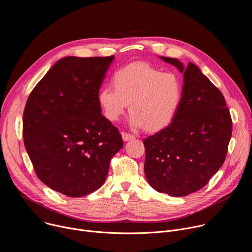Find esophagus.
<instances>
[{
	"instance_id": "34e87169",
	"label": "esophagus",
	"mask_w": 252,
	"mask_h": 252,
	"mask_svg": "<svg viewBox=\"0 0 252 252\" xmlns=\"http://www.w3.org/2000/svg\"><path fill=\"white\" fill-rule=\"evenodd\" d=\"M122 136H123V139H124L125 141H128V140L133 139V138L135 137L134 135H132V134H130V133H126V132H122Z\"/></svg>"
}]
</instances>
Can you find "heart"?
Instances as JSON below:
<instances>
[{
	"label": "heart",
	"instance_id": "heart-1",
	"mask_svg": "<svg viewBox=\"0 0 252 252\" xmlns=\"http://www.w3.org/2000/svg\"><path fill=\"white\" fill-rule=\"evenodd\" d=\"M112 86L102 87L97 101L103 116L117 122L129 104L134 128L159 131L174 120L184 94L183 82L174 73H161L146 63H132L116 71Z\"/></svg>",
	"mask_w": 252,
	"mask_h": 252
}]
</instances>
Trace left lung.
Listing matches in <instances>:
<instances>
[{
    "instance_id": "8db88e82",
    "label": "left lung",
    "mask_w": 252,
    "mask_h": 252,
    "mask_svg": "<svg viewBox=\"0 0 252 252\" xmlns=\"http://www.w3.org/2000/svg\"><path fill=\"white\" fill-rule=\"evenodd\" d=\"M184 75V94L171 124L143 139L150 186L171 196L202 189L223 164L232 133L225 99L200 68L159 57Z\"/></svg>"
}]
</instances>
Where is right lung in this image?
I'll list each match as a JSON object with an SVG mask.
<instances>
[{"label": "right lung", "instance_id": "add662e5", "mask_svg": "<svg viewBox=\"0 0 252 252\" xmlns=\"http://www.w3.org/2000/svg\"><path fill=\"white\" fill-rule=\"evenodd\" d=\"M114 60L115 56L63 58L27 100L26 151L41 182L66 196L80 197L99 189L112 158L124 147L97 101Z\"/></svg>", "mask_w": 252, "mask_h": 252}]
</instances>
